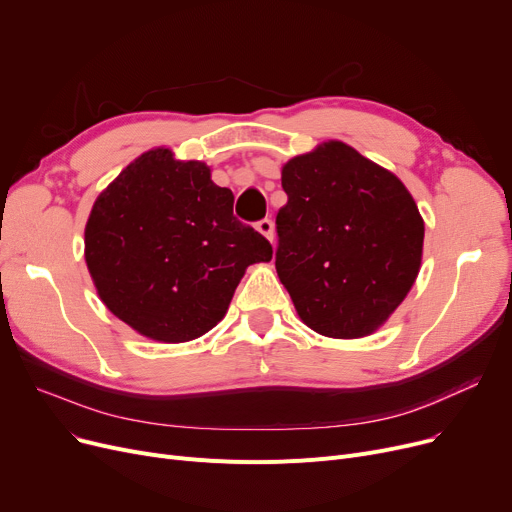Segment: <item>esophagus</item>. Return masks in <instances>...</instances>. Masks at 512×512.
Instances as JSON below:
<instances>
[{"label": "esophagus", "instance_id": "obj_1", "mask_svg": "<svg viewBox=\"0 0 512 512\" xmlns=\"http://www.w3.org/2000/svg\"><path fill=\"white\" fill-rule=\"evenodd\" d=\"M255 228H257V232H261L267 240L274 242V222H272V220H259Z\"/></svg>", "mask_w": 512, "mask_h": 512}]
</instances>
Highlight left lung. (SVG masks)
<instances>
[{
	"instance_id": "obj_1",
	"label": "left lung",
	"mask_w": 512,
	"mask_h": 512,
	"mask_svg": "<svg viewBox=\"0 0 512 512\" xmlns=\"http://www.w3.org/2000/svg\"><path fill=\"white\" fill-rule=\"evenodd\" d=\"M276 272L303 324L363 338L386 324L417 280L423 218L392 172L342 141L282 168Z\"/></svg>"
}]
</instances>
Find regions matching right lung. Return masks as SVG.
Here are the masks:
<instances>
[{
    "label": "right lung",
    "instance_id": "add662e5",
    "mask_svg": "<svg viewBox=\"0 0 512 512\" xmlns=\"http://www.w3.org/2000/svg\"><path fill=\"white\" fill-rule=\"evenodd\" d=\"M234 195L203 161L145 151L93 203L85 261L99 299L134 332L188 342L228 311L247 267L272 245L232 213Z\"/></svg>",
    "mask_w": 512,
    "mask_h": 512
}]
</instances>
